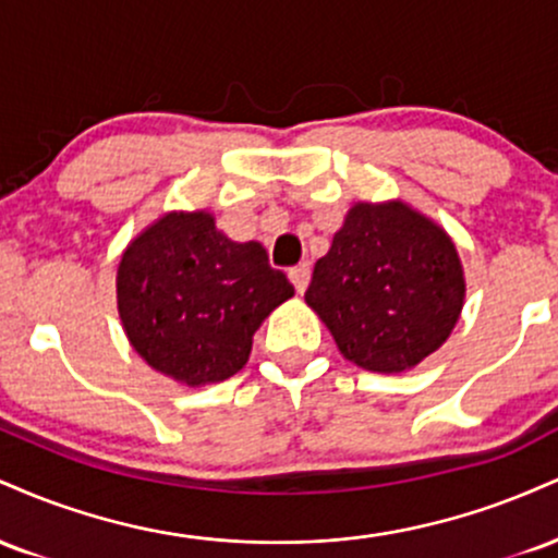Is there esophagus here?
Wrapping results in <instances>:
<instances>
[{"label":"esophagus","instance_id":"34e87169","mask_svg":"<svg viewBox=\"0 0 558 558\" xmlns=\"http://www.w3.org/2000/svg\"><path fill=\"white\" fill-rule=\"evenodd\" d=\"M288 278H291V283H293V288H296L299 293H304V291H306V286H310L312 267L306 265V262H301V265L291 267V270H288Z\"/></svg>","mask_w":558,"mask_h":558}]
</instances>
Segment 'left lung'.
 I'll return each instance as SVG.
<instances>
[{
	"label": "left lung",
	"instance_id": "1",
	"mask_svg": "<svg viewBox=\"0 0 558 558\" xmlns=\"http://www.w3.org/2000/svg\"><path fill=\"white\" fill-rule=\"evenodd\" d=\"M349 362L403 373L457 325L464 272L457 246L407 204H356L317 259L304 293Z\"/></svg>",
	"mask_w": 558,
	"mask_h": 558
}]
</instances>
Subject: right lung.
I'll use <instances>...</instances> for the list:
<instances>
[{
    "mask_svg": "<svg viewBox=\"0 0 558 558\" xmlns=\"http://www.w3.org/2000/svg\"><path fill=\"white\" fill-rule=\"evenodd\" d=\"M291 296L265 246L230 241L207 213L165 215L118 267V310L133 349L185 386L239 373L262 319Z\"/></svg>",
    "mask_w": 558,
    "mask_h": 558,
    "instance_id": "right-lung-1",
    "label": "right lung"
}]
</instances>
